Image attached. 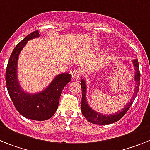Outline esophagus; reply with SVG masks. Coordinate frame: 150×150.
Segmentation results:
<instances>
[{"label": "esophagus", "instance_id": "esophagus-1", "mask_svg": "<svg viewBox=\"0 0 150 150\" xmlns=\"http://www.w3.org/2000/svg\"><path fill=\"white\" fill-rule=\"evenodd\" d=\"M71 75H72V78L75 80H77V79H79V77H80V71L79 70H74L72 72H71Z\"/></svg>", "mask_w": 150, "mask_h": 150}]
</instances>
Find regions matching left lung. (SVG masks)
I'll return each instance as SVG.
<instances>
[{
    "mask_svg": "<svg viewBox=\"0 0 150 150\" xmlns=\"http://www.w3.org/2000/svg\"><path fill=\"white\" fill-rule=\"evenodd\" d=\"M133 65L134 66L135 75H134V80H135V90L134 93L133 94L132 99L130 100V102L126 104V106L123 109L115 114L111 115H103L100 112H97L95 110L92 109L91 106L88 104V101L86 99V82L84 79L81 80V87L82 90V98H81V112L82 114L86 119L91 123L96 124V125H109V124L114 123V122H118L119 119L125 115L127 110L129 109L131 105L133 104V101L135 99V97L137 94V92L139 91V87H140V69H139V63L137 59H133Z\"/></svg>",
    "mask_w": 150,
    "mask_h": 150,
    "instance_id": "1",
    "label": "left lung"
}]
</instances>
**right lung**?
Segmentation results:
<instances>
[{"label":"right lung","mask_w":150,"mask_h":150,"mask_svg":"<svg viewBox=\"0 0 150 150\" xmlns=\"http://www.w3.org/2000/svg\"><path fill=\"white\" fill-rule=\"evenodd\" d=\"M40 36L38 30L32 32L20 41L13 50L6 69V84L10 99L16 109L25 118L36 121L47 120L55 114L59 97L66 84L71 81L69 73L59 74L47 88L37 93H25L17 79L18 58L21 50L29 40Z\"/></svg>","instance_id":"1"}]
</instances>
